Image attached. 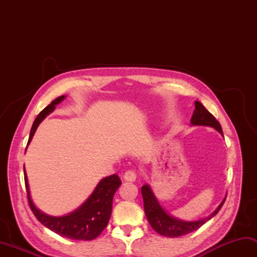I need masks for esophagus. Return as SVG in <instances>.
<instances>
[{"label":"esophagus","instance_id":"1","mask_svg":"<svg viewBox=\"0 0 257 257\" xmlns=\"http://www.w3.org/2000/svg\"><path fill=\"white\" fill-rule=\"evenodd\" d=\"M123 179L125 181H136V179H137V173H136L135 170H128L125 171L123 174Z\"/></svg>","mask_w":257,"mask_h":257}]
</instances>
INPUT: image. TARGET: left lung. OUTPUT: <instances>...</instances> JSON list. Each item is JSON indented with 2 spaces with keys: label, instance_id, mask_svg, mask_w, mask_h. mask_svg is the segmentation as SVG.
Returning a JSON list of instances; mask_svg holds the SVG:
<instances>
[{
  "label": "left lung",
  "instance_id": "left-lung-1",
  "mask_svg": "<svg viewBox=\"0 0 257 257\" xmlns=\"http://www.w3.org/2000/svg\"><path fill=\"white\" fill-rule=\"evenodd\" d=\"M191 123L194 125H209V127H213L220 134L223 135L220 122L217 121L215 117L213 116L211 112H209V110H206V108L202 105L200 101H195V109L192 114V118H191ZM141 193H143L144 198V209L146 216L147 219H148L151 227L154 228L157 233H159L160 235L168 237H179L198 230V228H200L204 223L212 219V217L220 211L222 205L224 204L225 202L224 199L219 205V207H217L210 216L205 217V219H202L195 222H187L178 220L176 217L169 215L160 206L159 202L157 201L156 196L152 193L149 185H144V187L141 188Z\"/></svg>",
  "mask_w": 257,
  "mask_h": 257
}]
</instances>
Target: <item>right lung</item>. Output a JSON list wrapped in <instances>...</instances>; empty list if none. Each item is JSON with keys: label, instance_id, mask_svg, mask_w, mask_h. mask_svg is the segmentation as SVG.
Masks as SVG:
<instances>
[{"label": "right lung", "instance_id": "right-lung-1", "mask_svg": "<svg viewBox=\"0 0 257 257\" xmlns=\"http://www.w3.org/2000/svg\"><path fill=\"white\" fill-rule=\"evenodd\" d=\"M65 96H61L53 100L50 105L45 107L38 113L34 123L32 125L29 145L34 136L38 124L42 122L47 114H50L57 103L61 102ZM24 180L27 192V200L32 212L34 213L36 219L43 225L50 228L53 232L59 234L61 236L70 239H79V241H90L96 238L103 231L108 224L111 215L112 209V198L118 187L121 184L117 174H112L110 177L102 179L98 183L95 191L89 196L85 203L78 207L77 210L65 216H51L44 214L33 203L30 195L29 182H27L26 172L24 169Z\"/></svg>", "mask_w": 257, "mask_h": 257}]
</instances>
